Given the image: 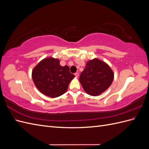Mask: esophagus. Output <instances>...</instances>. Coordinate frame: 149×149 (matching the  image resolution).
Here are the masks:
<instances>
[{
  "label": "esophagus",
  "instance_id": "34e87169",
  "mask_svg": "<svg viewBox=\"0 0 149 149\" xmlns=\"http://www.w3.org/2000/svg\"><path fill=\"white\" fill-rule=\"evenodd\" d=\"M74 75H75V76H76V78H78V76H79V73H74Z\"/></svg>",
  "mask_w": 149,
  "mask_h": 149
}]
</instances>
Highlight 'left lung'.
Instances as JSON below:
<instances>
[{
    "label": "left lung",
    "instance_id": "1",
    "mask_svg": "<svg viewBox=\"0 0 149 149\" xmlns=\"http://www.w3.org/2000/svg\"><path fill=\"white\" fill-rule=\"evenodd\" d=\"M114 74L106 63L98 59L87 62L79 76V82L89 95L97 96L105 91L112 84Z\"/></svg>",
    "mask_w": 149,
    "mask_h": 149
}]
</instances>
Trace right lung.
Wrapping results in <instances>:
<instances>
[{"label":"right lung","mask_w":149,"mask_h":149,"mask_svg":"<svg viewBox=\"0 0 149 149\" xmlns=\"http://www.w3.org/2000/svg\"><path fill=\"white\" fill-rule=\"evenodd\" d=\"M74 77L68 66H61L59 60L53 58L40 61L32 71L36 87L45 95L51 97H56L64 94Z\"/></svg>","instance_id":"obj_1"}]
</instances>
